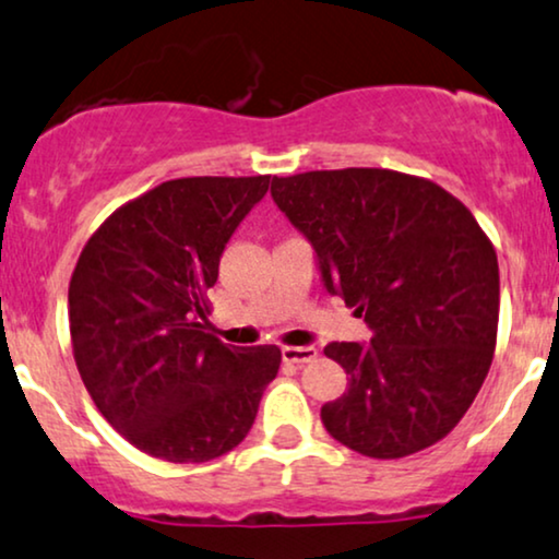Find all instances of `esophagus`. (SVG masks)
<instances>
[{"instance_id":"esophagus-1","label":"esophagus","mask_w":559,"mask_h":559,"mask_svg":"<svg viewBox=\"0 0 559 559\" xmlns=\"http://www.w3.org/2000/svg\"><path fill=\"white\" fill-rule=\"evenodd\" d=\"M316 357H318L316 346H285V349H282V359L297 367L308 365V361H313Z\"/></svg>"}]
</instances>
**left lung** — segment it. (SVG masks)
Returning <instances> with one entry per match:
<instances>
[{
  "label": "left lung",
  "mask_w": 559,
  "mask_h": 559,
  "mask_svg": "<svg viewBox=\"0 0 559 559\" xmlns=\"http://www.w3.org/2000/svg\"><path fill=\"white\" fill-rule=\"evenodd\" d=\"M272 200L308 238L323 287L372 331L323 354L349 374L321 421L374 460L437 444L460 424L498 333V257L473 213L429 179L390 169L272 179Z\"/></svg>",
  "instance_id": "8db88e82"
}]
</instances>
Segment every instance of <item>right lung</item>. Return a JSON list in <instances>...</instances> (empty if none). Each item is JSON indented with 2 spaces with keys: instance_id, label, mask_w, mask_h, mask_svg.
<instances>
[{
  "instance_id": "add662e5",
  "label": "right lung",
  "mask_w": 559,
  "mask_h": 559,
  "mask_svg": "<svg viewBox=\"0 0 559 559\" xmlns=\"http://www.w3.org/2000/svg\"><path fill=\"white\" fill-rule=\"evenodd\" d=\"M270 177L171 179L128 202L86 241L69 285L74 359L99 413L130 444L200 465L241 444L277 346L223 344L207 289Z\"/></svg>"
}]
</instances>
